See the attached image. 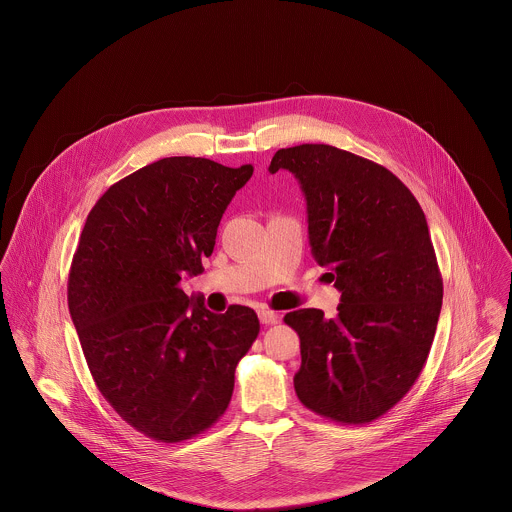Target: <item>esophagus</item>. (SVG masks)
<instances>
[{
  "mask_svg": "<svg viewBox=\"0 0 512 512\" xmlns=\"http://www.w3.org/2000/svg\"><path fill=\"white\" fill-rule=\"evenodd\" d=\"M258 317H260V323H264V325L278 323V319H280V315H278L276 311L266 309V307H260V309H258Z\"/></svg>",
  "mask_w": 512,
  "mask_h": 512,
  "instance_id": "obj_1",
  "label": "esophagus"
}]
</instances>
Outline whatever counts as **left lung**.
<instances>
[{
	"mask_svg": "<svg viewBox=\"0 0 512 512\" xmlns=\"http://www.w3.org/2000/svg\"><path fill=\"white\" fill-rule=\"evenodd\" d=\"M307 203L311 254L341 292L339 315L290 311L301 366L295 394L319 416L366 424L420 376L438 327L443 282L428 220L386 167L325 144L278 149Z\"/></svg>",
	"mask_w": 512,
	"mask_h": 512,
	"instance_id": "1",
	"label": "left lung"
}]
</instances>
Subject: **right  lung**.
I'll use <instances>...</instances> for the list:
<instances>
[{"instance_id": "1", "label": "right lung", "mask_w": 512, "mask_h": 512, "mask_svg": "<svg viewBox=\"0 0 512 512\" xmlns=\"http://www.w3.org/2000/svg\"><path fill=\"white\" fill-rule=\"evenodd\" d=\"M250 163L163 157L112 185L88 213L69 276V311L92 378L138 432L165 443L211 428L258 337L254 309L213 313L183 292L213 254Z\"/></svg>"}]
</instances>
